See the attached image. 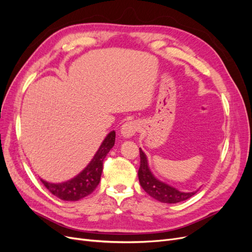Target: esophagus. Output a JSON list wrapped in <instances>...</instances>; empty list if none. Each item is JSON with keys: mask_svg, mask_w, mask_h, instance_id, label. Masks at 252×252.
I'll return each mask as SVG.
<instances>
[{"mask_svg": "<svg viewBox=\"0 0 252 252\" xmlns=\"http://www.w3.org/2000/svg\"><path fill=\"white\" fill-rule=\"evenodd\" d=\"M139 126L135 122H127L123 126H122V130L121 133L124 138H131L132 135L135 134V132L138 131Z\"/></svg>", "mask_w": 252, "mask_h": 252, "instance_id": "obj_1", "label": "esophagus"}]
</instances>
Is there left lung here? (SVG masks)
I'll list each match as a JSON object with an SVG mask.
<instances>
[{
    "instance_id": "1",
    "label": "left lung",
    "mask_w": 252,
    "mask_h": 252,
    "mask_svg": "<svg viewBox=\"0 0 252 252\" xmlns=\"http://www.w3.org/2000/svg\"><path fill=\"white\" fill-rule=\"evenodd\" d=\"M140 158H141V165L139 168V181L142 188L146 191L151 197L162 202V203H168V204H175L179 202H183L188 200L196 193L193 192H182L179 191L178 189L174 187L166 184L164 182L158 181L156 179L154 174L151 173L146 155L144 154L142 149L140 148Z\"/></svg>"
}]
</instances>
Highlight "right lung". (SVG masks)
Instances as JSON below:
<instances>
[{"label":"right lung","instance_id":"right-lung-1","mask_svg":"<svg viewBox=\"0 0 252 252\" xmlns=\"http://www.w3.org/2000/svg\"><path fill=\"white\" fill-rule=\"evenodd\" d=\"M116 142V132L111 131L106 136L94 158L74 178L63 183H49L41 179V182L49 192L63 201H79L94 191L101 180L103 162Z\"/></svg>","mask_w":252,"mask_h":252}]
</instances>
